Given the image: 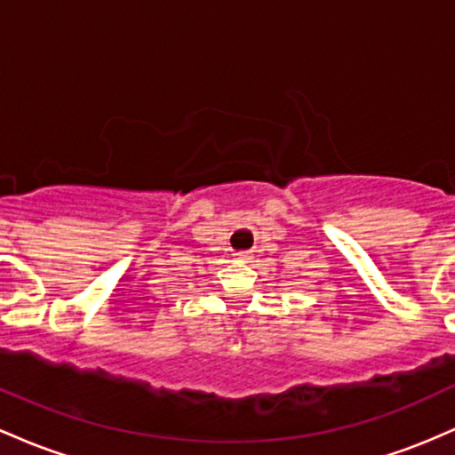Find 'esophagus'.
Listing matches in <instances>:
<instances>
[{"label": "esophagus", "mask_w": 455, "mask_h": 455, "mask_svg": "<svg viewBox=\"0 0 455 455\" xmlns=\"http://www.w3.org/2000/svg\"><path fill=\"white\" fill-rule=\"evenodd\" d=\"M241 258H244V253H241Z\"/></svg>", "instance_id": "esophagus-1"}]
</instances>
